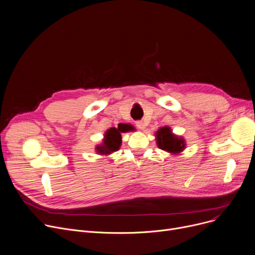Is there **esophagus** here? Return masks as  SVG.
Wrapping results in <instances>:
<instances>
[{
  "instance_id": "34e87169",
  "label": "esophagus",
  "mask_w": 255,
  "mask_h": 255,
  "mask_svg": "<svg viewBox=\"0 0 255 255\" xmlns=\"http://www.w3.org/2000/svg\"><path fill=\"white\" fill-rule=\"evenodd\" d=\"M135 125H136V127H137L139 129H144V128H145V124L143 123V121H141V120L136 121Z\"/></svg>"
}]
</instances>
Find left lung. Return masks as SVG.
<instances>
[{"label": "left lung", "mask_w": 255, "mask_h": 255, "mask_svg": "<svg viewBox=\"0 0 255 255\" xmlns=\"http://www.w3.org/2000/svg\"><path fill=\"white\" fill-rule=\"evenodd\" d=\"M155 136L157 146L163 150L177 153L185 148L184 139L174 136L171 132V129L167 127H164L157 130Z\"/></svg>", "instance_id": "left-lung-1"}]
</instances>
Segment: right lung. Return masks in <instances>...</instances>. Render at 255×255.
I'll return each mask as SVG.
<instances>
[{
  "label": "right lung",
  "instance_id": "right-lung-1",
  "mask_svg": "<svg viewBox=\"0 0 255 255\" xmlns=\"http://www.w3.org/2000/svg\"><path fill=\"white\" fill-rule=\"evenodd\" d=\"M132 128L130 125H125L121 124L118 126V128H111L106 131L104 143L102 146H98V152L101 154H108L113 151H116L119 149L121 144V134L120 132H126L128 130H132Z\"/></svg>",
  "mask_w": 255,
  "mask_h": 255
}]
</instances>
